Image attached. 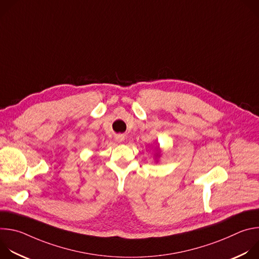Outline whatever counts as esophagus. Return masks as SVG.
<instances>
[{"mask_svg":"<svg viewBox=\"0 0 259 259\" xmlns=\"http://www.w3.org/2000/svg\"><path fill=\"white\" fill-rule=\"evenodd\" d=\"M124 139H125V136H124V135H117V136H116V140H117L118 142H122V141H124Z\"/></svg>","mask_w":259,"mask_h":259,"instance_id":"34e87169","label":"esophagus"}]
</instances>
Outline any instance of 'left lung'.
Here are the masks:
<instances>
[{
	"label": "left lung",
	"mask_w": 259,
	"mask_h": 259,
	"mask_svg": "<svg viewBox=\"0 0 259 259\" xmlns=\"http://www.w3.org/2000/svg\"><path fill=\"white\" fill-rule=\"evenodd\" d=\"M161 156H162V152H161V150L158 147L156 153H155V161H156V163L159 162V159L161 158Z\"/></svg>",
	"instance_id": "left-lung-1"
}]
</instances>
